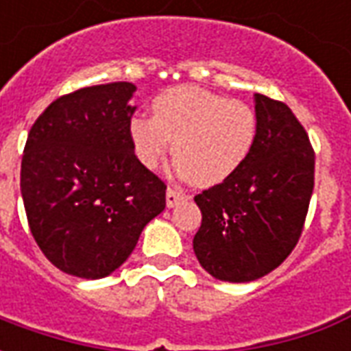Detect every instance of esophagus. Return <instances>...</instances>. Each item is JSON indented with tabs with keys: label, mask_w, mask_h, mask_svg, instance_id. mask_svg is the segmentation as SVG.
<instances>
[{
	"label": "esophagus",
	"mask_w": 351,
	"mask_h": 351,
	"mask_svg": "<svg viewBox=\"0 0 351 351\" xmlns=\"http://www.w3.org/2000/svg\"><path fill=\"white\" fill-rule=\"evenodd\" d=\"M186 197H188V195H186L182 190H178V188H171V186L167 188V206L169 208L176 206L178 203H180V201H184Z\"/></svg>",
	"instance_id": "esophagus-1"
}]
</instances>
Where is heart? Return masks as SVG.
Wrapping results in <instances>:
<instances>
[{"instance_id": "1", "label": "heart", "mask_w": 351, "mask_h": 351, "mask_svg": "<svg viewBox=\"0 0 351 351\" xmlns=\"http://www.w3.org/2000/svg\"><path fill=\"white\" fill-rule=\"evenodd\" d=\"M152 110L154 118L130 120L135 156L145 167L156 169L173 148L176 169L199 186H214L235 175L256 143L254 108L203 88H169L154 97Z\"/></svg>"}]
</instances>
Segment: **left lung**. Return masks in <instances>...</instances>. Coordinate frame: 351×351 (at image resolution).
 Wrapping results in <instances>:
<instances>
[{
  "label": "left lung",
  "instance_id": "8db88e82",
  "mask_svg": "<svg viewBox=\"0 0 351 351\" xmlns=\"http://www.w3.org/2000/svg\"><path fill=\"white\" fill-rule=\"evenodd\" d=\"M254 101L258 133L248 160L195 195L203 220L193 252L223 282L261 278L291 254L314 190V150L301 122L282 101L261 93Z\"/></svg>",
  "mask_w": 351,
  "mask_h": 351
}]
</instances>
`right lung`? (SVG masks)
<instances>
[{
	"label": "right lung",
	"mask_w": 351,
	"mask_h": 351,
	"mask_svg": "<svg viewBox=\"0 0 351 351\" xmlns=\"http://www.w3.org/2000/svg\"><path fill=\"white\" fill-rule=\"evenodd\" d=\"M131 82L52 101L27 135L20 191L35 243L60 271L97 280L130 258L165 190L131 146Z\"/></svg>",
	"instance_id": "right-lung-1"
}]
</instances>
